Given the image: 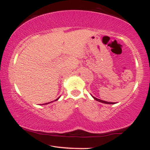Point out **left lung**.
<instances>
[{"label":"left lung","mask_w":150,"mask_h":150,"mask_svg":"<svg viewBox=\"0 0 150 150\" xmlns=\"http://www.w3.org/2000/svg\"><path fill=\"white\" fill-rule=\"evenodd\" d=\"M92 97L93 98L94 100H96V101L98 102H102V103H104V104H116V102H106V101H104V100H100V99H98L97 98H95L94 96H93L91 95Z\"/></svg>","instance_id":"1"}]
</instances>
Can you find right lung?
<instances>
[{"label": "right lung", "instance_id": "obj_1", "mask_svg": "<svg viewBox=\"0 0 150 150\" xmlns=\"http://www.w3.org/2000/svg\"><path fill=\"white\" fill-rule=\"evenodd\" d=\"M59 98L60 97H59L58 98H57V99H56L55 100H54V101H57V100H58L59 99ZM54 101H52V102H48V103H45V104H43L42 105H46V104H50V103H52V102H53Z\"/></svg>", "mask_w": 150, "mask_h": 150}]
</instances>
